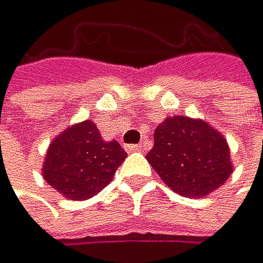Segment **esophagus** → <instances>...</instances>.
<instances>
[{"label":"esophagus","mask_w":263,"mask_h":263,"mask_svg":"<svg viewBox=\"0 0 263 263\" xmlns=\"http://www.w3.org/2000/svg\"><path fill=\"white\" fill-rule=\"evenodd\" d=\"M126 153H135V151H141L143 146L141 144H128V146H125Z\"/></svg>","instance_id":"34e87169"}]
</instances>
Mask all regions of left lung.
<instances>
[{
  "instance_id": "left-lung-1",
  "label": "left lung",
  "mask_w": 263,
  "mask_h": 263,
  "mask_svg": "<svg viewBox=\"0 0 263 263\" xmlns=\"http://www.w3.org/2000/svg\"><path fill=\"white\" fill-rule=\"evenodd\" d=\"M146 161L171 190L194 198L219 189L234 169L223 135L208 122L185 115L167 117L156 126Z\"/></svg>"
}]
</instances>
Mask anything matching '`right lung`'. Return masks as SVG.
<instances>
[{"label":"right lung","instance_id":"1","mask_svg":"<svg viewBox=\"0 0 263 263\" xmlns=\"http://www.w3.org/2000/svg\"><path fill=\"white\" fill-rule=\"evenodd\" d=\"M126 158L119 141L102 140L92 120L65 128L47 149L42 176L68 200H87L110 184Z\"/></svg>","mask_w":263,"mask_h":263}]
</instances>
